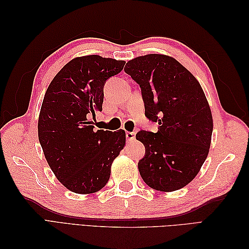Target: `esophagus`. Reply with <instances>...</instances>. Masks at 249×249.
Returning a JSON list of instances; mask_svg holds the SVG:
<instances>
[{
  "instance_id": "1",
  "label": "esophagus",
  "mask_w": 249,
  "mask_h": 249,
  "mask_svg": "<svg viewBox=\"0 0 249 249\" xmlns=\"http://www.w3.org/2000/svg\"><path fill=\"white\" fill-rule=\"evenodd\" d=\"M136 138V134L134 133V131H127L126 133V139H127V141H134Z\"/></svg>"
}]
</instances>
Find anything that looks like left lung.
Returning a JSON list of instances; mask_svg holds the SVG:
<instances>
[{
    "label": "left lung",
    "mask_w": 249,
    "mask_h": 249,
    "mask_svg": "<svg viewBox=\"0 0 249 249\" xmlns=\"http://www.w3.org/2000/svg\"><path fill=\"white\" fill-rule=\"evenodd\" d=\"M124 71L141 88L146 118L160 124L157 133L136 135L145 147L140 176L153 189H181L197 176L210 151L213 118L203 89L192 72L165 54L135 57Z\"/></svg>",
    "instance_id": "8db88e82"
}]
</instances>
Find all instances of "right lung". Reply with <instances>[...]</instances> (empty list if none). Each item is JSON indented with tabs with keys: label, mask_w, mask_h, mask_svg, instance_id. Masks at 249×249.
<instances>
[{
	"label": "right lung",
	"mask_w": 249,
	"mask_h": 249,
	"mask_svg": "<svg viewBox=\"0 0 249 249\" xmlns=\"http://www.w3.org/2000/svg\"><path fill=\"white\" fill-rule=\"evenodd\" d=\"M125 61L78 56L56 73L47 89L38 118V139L52 172L76 194H93L108 183L111 165L125 146L123 129H94L103 110L106 80Z\"/></svg>",
	"instance_id": "1"
}]
</instances>
